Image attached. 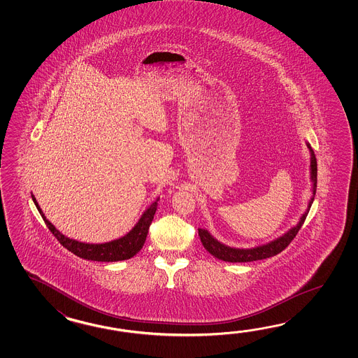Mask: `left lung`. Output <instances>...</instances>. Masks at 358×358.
I'll return each instance as SVG.
<instances>
[{"label":"left lung","instance_id":"1","mask_svg":"<svg viewBox=\"0 0 358 358\" xmlns=\"http://www.w3.org/2000/svg\"><path fill=\"white\" fill-rule=\"evenodd\" d=\"M307 147H308V150L311 152V165L310 166H311V180L313 182V185H312V197L310 199V202H308V206H307V210L302 215V217H301V220L298 222L297 227L290 229L288 233H285L284 236L275 239V241L270 242V243L259 245V247H255V248H248V250H243V248L241 250V248L228 247L225 244L220 243L217 239H215L205 229H198V236L201 238V242L203 244L206 250L213 255V257L222 259V261H227V262H251V261L273 257L275 255L284 251L289 245L290 242L297 236L301 227L303 225L304 220L307 217V213L310 211L312 202L315 199L316 187H317L316 185L317 184V162H316V157H315V153H313L311 145L307 143Z\"/></svg>","mask_w":358,"mask_h":358}]
</instances>
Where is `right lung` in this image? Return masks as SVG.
I'll use <instances>...</instances> for the list:
<instances>
[{
    "label": "right lung",
    "mask_w": 358,
    "mask_h": 358,
    "mask_svg": "<svg viewBox=\"0 0 358 358\" xmlns=\"http://www.w3.org/2000/svg\"><path fill=\"white\" fill-rule=\"evenodd\" d=\"M31 199H33L36 207L38 208L41 216L46 222L47 228L51 230V233L56 236V239L60 242V244H62L68 251L74 253L80 259L101 261V262H115V261L131 259L142 250L147 234H148V229L152 222L155 213L157 210V201H159V198H157L152 205L145 210L136 224V227L131 229L127 236L111 241V242H107V243L90 244L78 242L76 239H70L68 236H64L57 229L55 228L50 221L47 220L45 213H42V210L33 194H31Z\"/></svg>",
    "instance_id": "add662e5"
}]
</instances>
